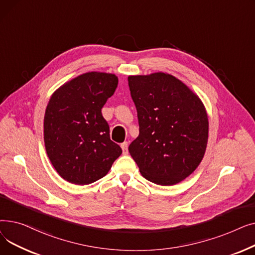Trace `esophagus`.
Masks as SVG:
<instances>
[{"instance_id":"esophagus-1","label":"esophagus","mask_w":255,"mask_h":255,"mask_svg":"<svg viewBox=\"0 0 255 255\" xmlns=\"http://www.w3.org/2000/svg\"><path fill=\"white\" fill-rule=\"evenodd\" d=\"M121 148H122L124 155L128 154V142L127 141H124L123 143H121Z\"/></svg>"}]
</instances>
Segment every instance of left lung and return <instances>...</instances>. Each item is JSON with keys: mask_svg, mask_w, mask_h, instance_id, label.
<instances>
[{"mask_svg": "<svg viewBox=\"0 0 255 255\" xmlns=\"http://www.w3.org/2000/svg\"><path fill=\"white\" fill-rule=\"evenodd\" d=\"M139 135L129 153L148 181L169 186L190 176L202 161L208 142L205 106L181 80L157 72L128 77Z\"/></svg>", "mask_w": 255, "mask_h": 255, "instance_id": "obj_1", "label": "left lung"}]
</instances>
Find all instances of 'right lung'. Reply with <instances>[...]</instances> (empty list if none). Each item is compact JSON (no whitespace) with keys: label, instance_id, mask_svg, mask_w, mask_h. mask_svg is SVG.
Listing matches in <instances>:
<instances>
[{"label":"right lung","instance_id":"add662e5","mask_svg":"<svg viewBox=\"0 0 255 255\" xmlns=\"http://www.w3.org/2000/svg\"><path fill=\"white\" fill-rule=\"evenodd\" d=\"M118 86L115 74L88 72L59 88L44 116V143L52 166L66 181L87 185L103 178L122 154L101 110Z\"/></svg>","mask_w":255,"mask_h":255}]
</instances>
